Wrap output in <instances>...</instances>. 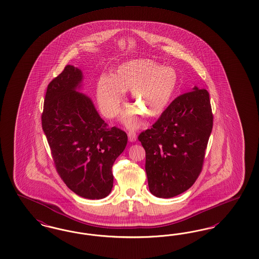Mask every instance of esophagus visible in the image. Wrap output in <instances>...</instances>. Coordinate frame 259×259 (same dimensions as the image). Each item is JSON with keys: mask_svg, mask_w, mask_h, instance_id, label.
I'll use <instances>...</instances> for the list:
<instances>
[{"mask_svg": "<svg viewBox=\"0 0 259 259\" xmlns=\"http://www.w3.org/2000/svg\"><path fill=\"white\" fill-rule=\"evenodd\" d=\"M128 140H129V142L133 143V142L137 140V135L135 134L133 131H129V133H128Z\"/></svg>", "mask_w": 259, "mask_h": 259, "instance_id": "obj_1", "label": "esophagus"}]
</instances>
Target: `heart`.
Listing matches in <instances>:
<instances>
[{"label": "heart", "instance_id": "1", "mask_svg": "<svg viewBox=\"0 0 259 259\" xmlns=\"http://www.w3.org/2000/svg\"><path fill=\"white\" fill-rule=\"evenodd\" d=\"M178 74L148 59H138L118 66L113 77L102 76L97 83V98L103 114L109 117L119 112L125 92H132V101L148 117L163 114L176 94ZM125 124L136 127L139 119L134 112L123 117Z\"/></svg>", "mask_w": 259, "mask_h": 259}]
</instances>
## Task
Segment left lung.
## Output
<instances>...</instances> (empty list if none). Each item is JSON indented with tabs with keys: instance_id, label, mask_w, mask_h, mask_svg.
I'll use <instances>...</instances> for the list:
<instances>
[{
	"instance_id": "1",
	"label": "left lung",
	"mask_w": 259,
	"mask_h": 259,
	"mask_svg": "<svg viewBox=\"0 0 259 259\" xmlns=\"http://www.w3.org/2000/svg\"><path fill=\"white\" fill-rule=\"evenodd\" d=\"M212 127L209 93L195 87L176 97L152 127L140 134L152 195L174 197L193 186L202 169Z\"/></svg>"
}]
</instances>
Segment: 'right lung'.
Returning <instances> with one entry per match:
<instances>
[{
  "mask_svg": "<svg viewBox=\"0 0 259 259\" xmlns=\"http://www.w3.org/2000/svg\"><path fill=\"white\" fill-rule=\"evenodd\" d=\"M83 73L66 65L48 84L42 129L63 182L80 197L100 199L113 188L112 167L127 145V135L109 128L90 97L79 93Z\"/></svg>",
  "mask_w": 259,
  "mask_h": 259,
  "instance_id": "1",
  "label": "right lung"
}]
</instances>
